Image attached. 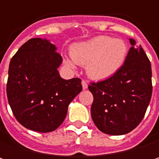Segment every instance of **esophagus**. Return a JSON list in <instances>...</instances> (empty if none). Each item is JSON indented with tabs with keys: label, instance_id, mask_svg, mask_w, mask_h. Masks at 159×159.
<instances>
[{
	"label": "esophagus",
	"instance_id": "34e87169",
	"mask_svg": "<svg viewBox=\"0 0 159 159\" xmlns=\"http://www.w3.org/2000/svg\"><path fill=\"white\" fill-rule=\"evenodd\" d=\"M82 86H83V88H84V89H86V88L88 87V84H87V82H86V81H84V80H83V81H82Z\"/></svg>",
	"mask_w": 159,
	"mask_h": 159
}]
</instances>
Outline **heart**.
Returning <instances> with one entry per match:
<instances>
[{
    "label": "heart",
    "instance_id": "obj_1",
    "mask_svg": "<svg viewBox=\"0 0 159 159\" xmlns=\"http://www.w3.org/2000/svg\"><path fill=\"white\" fill-rule=\"evenodd\" d=\"M127 54L128 46L124 40L109 36H97L73 44V60H67V63L72 67H75V63L86 65V74L90 78L105 80L120 71Z\"/></svg>",
    "mask_w": 159,
    "mask_h": 159
}]
</instances>
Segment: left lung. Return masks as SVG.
<instances>
[{
    "label": "left lung",
    "mask_w": 159,
    "mask_h": 159,
    "mask_svg": "<svg viewBox=\"0 0 159 159\" xmlns=\"http://www.w3.org/2000/svg\"><path fill=\"white\" fill-rule=\"evenodd\" d=\"M122 67L113 76L88 85L91 116L99 131L111 135L130 133L142 121L152 96L151 63L141 46L130 39Z\"/></svg>",
    "instance_id": "left-lung-1"
}]
</instances>
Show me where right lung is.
<instances>
[{
	"label": "right lung",
	"instance_id": "right-lung-1",
	"mask_svg": "<svg viewBox=\"0 0 159 159\" xmlns=\"http://www.w3.org/2000/svg\"><path fill=\"white\" fill-rule=\"evenodd\" d=\"M56 49L48 39H31L9 65L6 92L12 111L20 124L39 133L56 130L82 91L81 79L60 76L62 58Z\"/></svg>",
	"mask_w": 159,
	"mask_h": 159
}]
</instances>
